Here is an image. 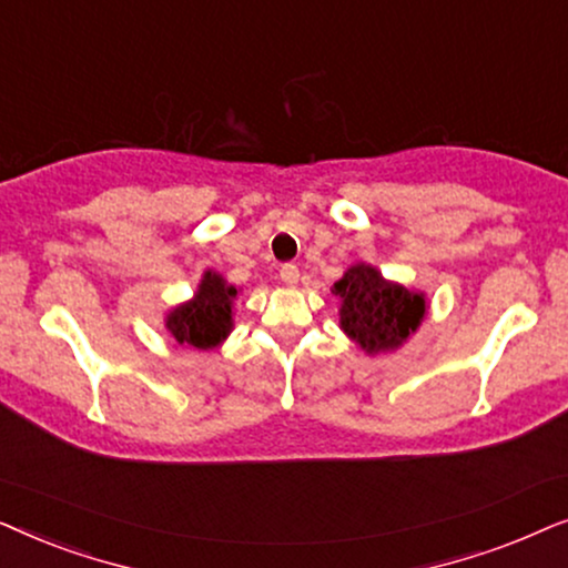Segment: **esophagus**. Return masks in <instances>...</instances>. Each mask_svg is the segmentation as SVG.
<instances>
[{
	"instance_id": "34e87169",
	"label": "esophagus",
	"mask_w": 568,
	"mask_h": 568,
	"mask_svg": "<svg viewBox=\"0 0 568 568\" xmlns=\"http://www.w3.org/2000/svg\"><path fill=\"white\" fill-rule=\"evenodd\" d=\"M278 276H282V282L286 286H294V284L300 282V268L294 266V263H284V266L278 268Z\"/></svg>"
}]
</instances>
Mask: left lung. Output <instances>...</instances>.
Wrapping results in <instances>:
<instances>
[{"label":"left lung","instance_id":"1","mask_svg":"<svg viewBox=\"0 0 568 568\" xmlns=\"http://www.w3.org/2000/svg\"><path fill=\"white\" fill-rule=\"evenodd\" d=\"M333 294L341 297V328L369 354L398 348L426 313L424 294L385 282L367 263L348 268Z\"/></svg>","mask_w":568,"mask_h":568}]
</instances>
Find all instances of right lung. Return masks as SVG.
Wrapping results in <instances>:
<instances>
[{"mask_svg":"<svg viewBox=\"0 0 568 568\" xmlns=\"http://www.w3.org/2000/svg\"><path fill=\"white\" fill-rule=\"evenodd\" d=\"M235 297V286H230L220 274L206 271L196 297L168 315V331L173 333L178 344L209 352L220 346L232 328V300Z\"/></svg>","mask_w":568,"mask_h":568,"instance_id":"right-lung-1","label":"right lung"}]
</instances>
